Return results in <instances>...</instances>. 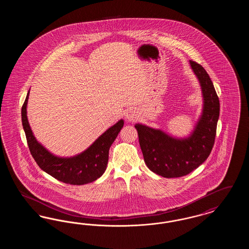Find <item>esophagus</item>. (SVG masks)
Segmentation results:
<instances>
[{"label":"esophagus","mask_w":249,"mask_h":249,"mask_svg":"<svg viewBox=\"0 0 249 249\" xmlns=\"http://www.w3.org/2000/svg\"><path fill=\"white\" fill-rule=\"evenodd\" d=\"M138 117H139L138 111H136L133 108H129L125 112V119H127L128 121H134L138 119Z\"/></svg>","instance_id":"34e87169"}]
</instances>
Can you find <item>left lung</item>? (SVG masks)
<instances>
[{"instance_id": "8db88e82", "label": "left lung", "mask_w": 249, "mask_h": 249, "mask_svg": "<svg viewBox=\"0 0 249 249\" xmlns=\"http://www.w3.org/2000/svg\"><path fill=\"white\" fill-rule=\"evenodd\" d=\"M190 67L201 86V116L188 137H173L165 131L135 124L143 160L155 174L166 178H181L202 164L213 148L219 117V100L208 73L199 63Z\"/></svg>"}]
</instances>
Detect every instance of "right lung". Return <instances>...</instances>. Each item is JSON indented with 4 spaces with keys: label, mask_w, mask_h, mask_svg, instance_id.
<instances>
[{
    "label": "right lung",
    "mask_w": 249,
    "mask_h": 249,
    "mask_svg": "<svg viewBox=\"0 0 249 249\" xmlns=\"http://www.w3.org/2000/svg\"><path fill=\"white\" fill-rule=\"evenodd\" d=\"M29 93L30 90L21 109V119L31 154L38 166L49 176L71 185H84L101 178L107 170L110 146L123 128V119L106 130L83 152L72 157H59L48 151L34 135L27 117Z\"/></svg>",
    "instance_id": "obj_1"
}]
</instances>
